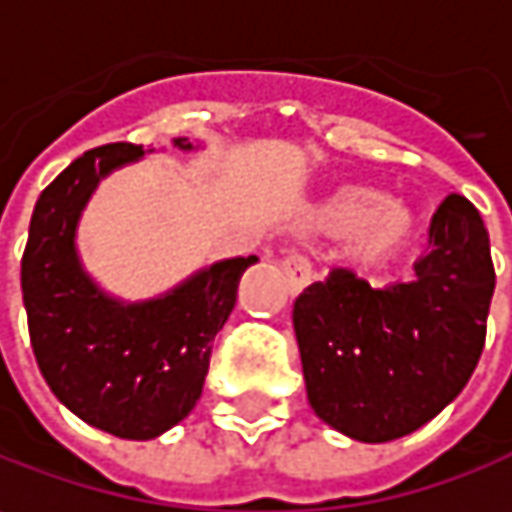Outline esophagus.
Segmentation results:
<instances>
[{
	"mask_svg": "<svg viewBox=\"0 0 512 512\" xmlns=\"http://www.w3.org/2000/svg\"><path fill=\"white\" fill-rule=\"evenodd\" d=\"M280 269H283V278H286V289L292 295H300L309 286V280H312V263L303 255H298V252L283 257Z\"/></svg>",
	"mask_w": 512,
	"mask_h": 512,
	"instance_id": "esophagus-1",
	"label": "esophagus"
}]
</instances>
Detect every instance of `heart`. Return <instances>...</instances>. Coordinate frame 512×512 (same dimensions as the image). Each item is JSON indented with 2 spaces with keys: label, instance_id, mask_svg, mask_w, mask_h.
Masks as SVG:
<instances>
[{
  "label": "heart",
  "instance_id": "heart-1",
  "mask_svg": "<svg viewBox=\"0 0 512 512\" xmlns=\"http://www.w3.org/2000/svg\"><path fill=\"white\" fill-rule=\"evenodd\" d=\"M318 234L346 237L344 260L358 275H381L410 252L421 237V214L375 186H338L309 212Z\"/></svg>",
  "mask_w": 512,
  "mask_h": 512
}]
</instances>
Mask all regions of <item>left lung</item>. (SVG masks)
<instances>
[{
  "label": "left lung",
  "mask_w": 512,
  "mask_h": 512,
  "mask_svg": "<svg viewBox=\"0 0 512 512\" xmlns=\"http://www.w3.org/2000/svg\"><path fill=\"white\" fill-rule=\"evenodd\" d=\"M496 289L478 209L450 194L430 223L415 280L372 289L332 269L295 300L306 398L332 430L384 444L433 421L476 369Z\"/></svg>",
  "instance_id": "left-lung-1"
}]
</instances>
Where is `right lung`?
Returning a JSON list of instances; mask_svg holds the SVG:
<instances>
[{
    "label": "right lung",
    "mask_w": 512,
    "mask_h": 512,
    "mask_svg": "<svg viewBox=\"0 0 512 512\" xmlns=\"http://www.w3.org/2000/svg\"><path fill=\"white\" fill-rule=\"evenodd\" d=\"M180 151H194L177 137ZM134 143L85 151L36 200L22 255V298L42 378L85 424L131 441L157 438L197 404L214 335L255 255L212 263L160 298L125 303L82 269L77 223L102 177L143 160Z\"/></svg>",
    "instance_id": "1"
}]
</instances>
